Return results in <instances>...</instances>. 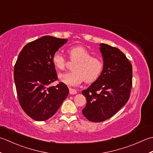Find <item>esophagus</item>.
<instances>
[{
	"label": "esophagus",
	"mask_w": 153,
	"mask_h": 153,
	"mask_svg": "<svg viewBox=\"0 0 153 153\" xmlns=\"http://www.w3.org/2000/svg\"><path fill=\"white\" fill-rule=\"evenodd\" d=\"M69 93L71 94H76L77 93V91L76 90H74L73 88H69Z\"/></svg>",
	"instance_id": "1"
}]
</instances>
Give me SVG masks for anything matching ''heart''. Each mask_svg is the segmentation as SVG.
<instances>
[{"label": "heart", "instance_id": "heart-1", "mask_svg": "<svg viewBox=\"0 0 153 153\" xmlns=\"http://www.w3.org/2000/svg\"><path fill=\"white\" fill-rule=\"evenodd\" d=\"M70 59L75 63L73 71L60 73L59 79L69 86H76L82 82L92 83L97 80L103 71L104 63L100 58L92 57V54L81 46L72 47L68 49ZM52 61L55 67L59 70L65 66V59L61 52L57 51L53 55Z\"/></svg>", "mask_w": 153, "mask_h": 153}]
</instances>
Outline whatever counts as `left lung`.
I'll return each instance as SVG.
<instances>
[{
  "mask_svg": "<svg viewBox=\"0 0 153 153\" xmlns=\"http://www.w3.org/2000/svg\"><path fill=\"white\" fill-rule=\"evenodd\" d=\"M104 67L98 79L82 94L86 98L82 114L92 122L111 117L128 101L132 86V65L119 49L100 44Z\"/></svg>",
  "mask_w": 153,
  "mask_h": 153,
  "instance_id": "1",
  "label": "left lung"
}]
</instances>
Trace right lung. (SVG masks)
I'll return each instance as SVG.
<instances>
[{
  "instance_id": "right-lung-1",
  "label": "right lung",
  "mask_w": 153,
  "mask_h": 153,
  "mask_svg": "<svg viewBox=\"0 0 153 153\" xmlns=\"http://www.w3.org/2000/svg\"><path fill=\"white\" fill-rule=\"evenodd\" d=\"M67 42V39L43 36L25 45L18 55L14 69L18 100L34 120L51 117L68 94L63 82L49 86L57 79L53 55Z\"/></svg>"
}]
</instances>
